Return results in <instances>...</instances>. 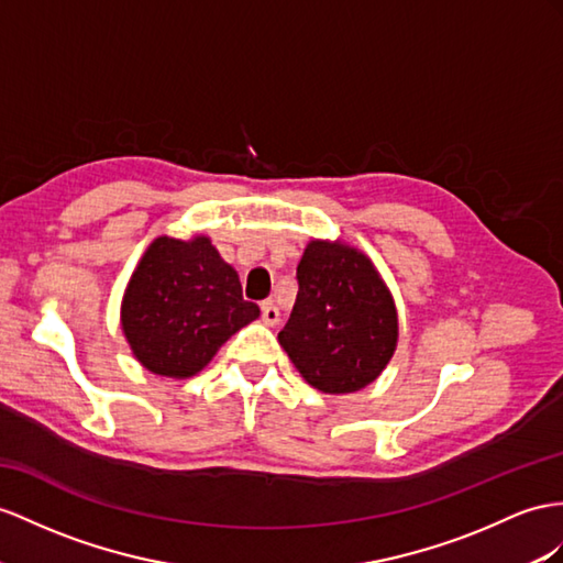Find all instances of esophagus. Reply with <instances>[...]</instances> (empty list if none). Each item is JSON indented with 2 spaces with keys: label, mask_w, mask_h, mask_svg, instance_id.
<instances>
[{
  "label": "esophagus",
  "mask_w": 563,
  "mask_h": 563,
  "mask_svg": "<svg viewBox=\"0 0 563 563\" xmlns=\"http://www.w3.org/2000/svg\"><path fill=\"white\" fill-rule=\"evenodd\" d=\"M262 321L266 323V325H278V321H280V311H278V307L273 305V301H262Z\"/></svg>",
  "instance_id": "esophagus-1"
}]
</instances>
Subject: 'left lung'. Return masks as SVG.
<instances>
[{
	"label": "left lung",
	"instance_id": "obj_1",
	"mask_svg": "<svg viewBox=\"0 0 563 563\" xmlns=\"http://www.w3.org/2000/svg\"><path fill=\"white\" fill-rule=\"evenodd\" d=\"M278 340L316 390L347 395L376 380L397 347V309L371 258L340 240H311Z\"/></svg>",
	"mask_w": 563,
	"mask_h": 563
}]
</instances>
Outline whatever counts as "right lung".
Wrapping results in <instances>:
<instances>
[{"label": "right lung", "instance_id": "right-lung-1", "mask_svg": "<svg viewBox=\"0 0 563 563\" xmlns=\"http://www.w3.org/2000/svg\"><path fill=\"white\" fill-rule=\"evenodd\" d=\"M258 319L238 271L209 238H156L142 254L121 305V328L137 362L166 378H192L221 344Z\"/></svg>", "mask_w": 563, "mask_h": 563}]
</instances>
